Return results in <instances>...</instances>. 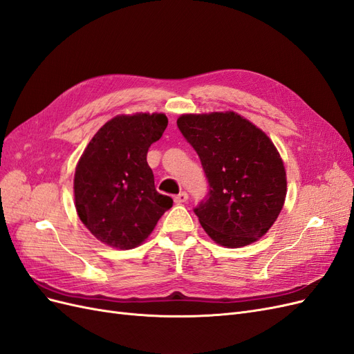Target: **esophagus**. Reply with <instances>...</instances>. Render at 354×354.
<instances>
[{
    "label": "esophagus",
    "instance_id": "esophagus-1",
    "mask_svg": "<svg viewBox=\"0 0 354 354\" xmlns=\"http://www.w3.org/2000/svg\"><path fill=\"white\" fill-rule=\"evenodd\" d=\"M187 199H189V195L186 194V192H180L177 196H174V202L177 203V205H180V203H185Z\"/></svg>",
    "mask_w": 354,
    "mask_h": 354
}]
</instances>
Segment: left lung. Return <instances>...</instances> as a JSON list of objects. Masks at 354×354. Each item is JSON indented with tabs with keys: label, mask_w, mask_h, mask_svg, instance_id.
Masks as SVG:
<instances>
[{
	"label": "left lung",
	"mask_w": 354,
	"mask_h": 354,
	"mask_svg": "<svg viewBox=\"0 0 354 354\" xmlns=\"http://www.w3.org/2000/svg\"><path fill=\"white\" fill-rule=\"evenodd\" d=\"M177 127L208 180V195L195 208L203 230L227 248L259 241L286 196L285 167L273 142L234 112L181 115Z\"/></svg>",
	"instance_id": "left-lung-1"
}]
</instances>
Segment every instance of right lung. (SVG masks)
<instances>
[{
    "label": "right lung",
    "instance_id": "add662e5",
    "mask_svg": "<svg viewBox=\"0 0 354 354\" xmlns=\"http://www.w3.org/2000/svg\"><path fill=\"white\" fill-rule=\"evenodd\" d=\"M167 125L164 113L118 115L94 134L78 160L73 178L78 217L112 248H136L173 207V199L158 194L146 160Z\"/></svg>",
    "mask_w": 354,
    "mask_h": 354
}]
</instances>
